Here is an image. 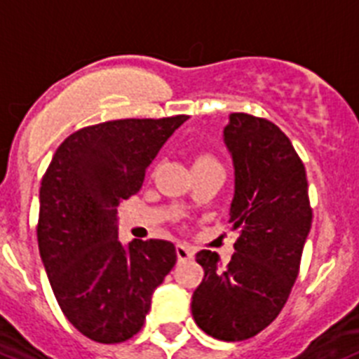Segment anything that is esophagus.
<instances>
[{"mask_svg":"<svg viewBox=\"0 0 359 359\" xmlns=\"http://www.w3.org/2000/svg\"><path fill=\"white\" fill-rule=\"evenodd\" d=\"M176 255L177 260H189L194 257V250H192L191 245L187 244H177L176 245Z\"/></svg>","mask_w":359,"mask_h":359,"instance_id":"obj_1","label":"esophagus"}]
</instances>
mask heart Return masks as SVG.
Returning a JSON list of instances; mask_svg holds the SVG:
<instances>
[{
  "instance_id": "b5f03b06",
  "label": "heart",
  "mask_w": 359,
  "mask_h": 359,
  "mask_svg": "<svg viewBox=\"0 0 359 359\" xmlns=\"http://www.w3.org/2000/svg\"><path fill=\"white\" fill-rule=\"evenodd\" d=\"M211 163H218V159H216L212 154L200 152L196 158H194V167H198V165H211Z\"/></svg>"
}]
</instances>
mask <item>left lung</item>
Here are the masks:
<instances>
[{
    "mask_svg": "<svg viewBox=\"0 0 359 359\" xmlns=\"http://www.w3.org/2000/svg\"><path fill=\"white\" fill-rule=\"evenodd\" d=\"M224 141L235 163L231 224L238 233L226 268L198 251L205 275L192 293V318L209 336L244 341L280 313L299 275L312 226L304 165L271 121L231 114Z\"/></svg>",
    "mask_w": 359,
    "mask_h": 359,
    "instance_id": "8db88e82",
    "label": "left lung"
}]
</instances>
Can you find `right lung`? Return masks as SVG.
I'll return each mask as SVG.
<instances>
[{
	"label": "right lung",
	"instance_id": "right-lung-1",
	"mask_svg": "<svg viewBox=\"0 0 359 359\" xmlns=\"http://www.w3.org/2000/svg\"><path fill=\"white\" fill-rule=\"evenodd\" d=\"M187 119H119L76 130L41 177V262L67 321L93 341L135 336L154 290L176 264L167 240H133L124 248L117 207L141 189L147 167Z\"/></svg>",
	"mask_w": 359,
	"mask_h": 359
}]
</instances>
